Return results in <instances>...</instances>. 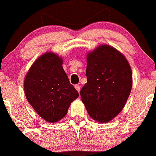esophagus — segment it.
<instances>
[{"mask_svg": "<svg viewBox=\"0 0 156 156\" xmlns=\"http://www.w3.org/2000/svg\"><path fill=\"white\" fill-rule=\"evenodd\" d=\"M75 88H76V89L77 91H78V92H80V87L79 85H78V84H77V85H75Z\"/></svg>", "mask_w": 156, "mask_h": 156, "instance_id": "1", "label": "esophagus"}]
</instances>
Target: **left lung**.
Segmentation results:
<instances>
[{"label":"left lung","mask_w":156,"mask_h":156,"mask_svg":"<svg viewBox=\"0 0 156 156\" xmlns=\"http://www.w3.org/2000/svg\"><path fill=\"white\" fill-rule=\"evenodd\" d=\"M87 82L80 92L89 116L107 122L121 112L132 88V72L115 48L101 45L87 55Z\"/></svg>","instance_id":"left-lung-1"}]
</instances>
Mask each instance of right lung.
Returning <instances> with one entry per match:
<instances>
[{"instance_id": "right-lung-1", "label": "right lung", "mask_w": 156, "mask_h": 156, "mask_svg": "<svg viewBox=\"0 0 156 156\" xmlns=\"http://www.w3.org/2000/svg\"><path fill=\"white\" fill-rule=\"evenodd\" d=\"M24 90L36 112L50 122L62 119L79 95L63 69L62 59L53 53L42 55L33 64L25 78Z\"/></svg>"}]
</instances>
